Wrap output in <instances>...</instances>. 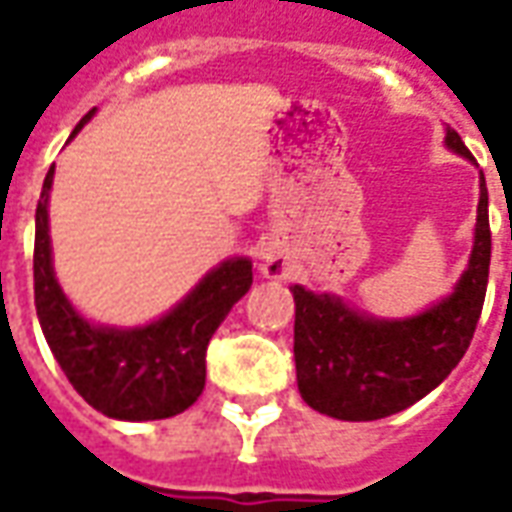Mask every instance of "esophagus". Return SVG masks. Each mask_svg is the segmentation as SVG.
Returning a JSON list of instances; mask_svg holds the SVG:
<instances>
[{
  "instance_id": "esophagus-1",
  "label": "esophagus",
  "mask_w": 512,
  "mask_h": 512,
  "mask_svg": "<svg viewBox=\"0 0 512 512\" xmlns=\"http://www.w3.org/2000/svg\"><path fill=\"white\" fill-rule=\"evenodd\" d=\"M260 271H263L268 279L288 277V271H290L288 252H285L279 244H274V241H268V244L260 249Z\"/></svg>"
}]
</instances>
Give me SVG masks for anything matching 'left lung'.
Returning a JSON list of instances; mask_svg holds the SVG:
<instances>
[{
	"label": "left lung",
	"instance_id": "obj_1",
	"mask_svg": "<svg viewBox=\"0 0 512 512\" xmlns=\"http://www.w3.org/2000/svg\"><path fill=\"white\" fill-rule=\"evenodd\" d=\"M444 145L474 161L461 136L444 128ZM491 266L488 189L480 202L469 263L452 293L417 315L378 318L337 293L290 285L296 301L293 356L304 403L326 417L370 422L389 417L433 392L461 362L483 312Z\"/></svg>",
	"mask_w": 512,
	"mask_h": 512
}]
</instances>
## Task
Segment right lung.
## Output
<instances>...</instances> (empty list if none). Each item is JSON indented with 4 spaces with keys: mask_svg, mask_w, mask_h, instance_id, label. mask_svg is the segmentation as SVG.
<instances>
[{
    "mask_svg": "<svg viewBox=\"0 0 512 512\" xmlns=\"http://www.w3.org/2000/svg\"><path fill=\"white\" fill-rule=\"evenodd\" d=\"M73 128L71 139L93 120ZM43 180L35 211V307L43 337L73 389L101 414L123 422L175 417L202 395L205 351L219 323L252 288V257H227L156 321L112 326L84 318L54 274L49 194Z\"/></svg>",
    "mask_w": 512,
    "mask_h": 512,
    "instance_id": "1",
    "label": "right lung"
}]
</instances>
